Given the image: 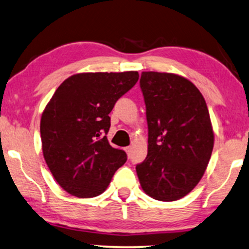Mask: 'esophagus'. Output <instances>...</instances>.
<instances>
[{
	"label": "esophagus",
	"instance_id": "34e87169",
	"mask_svg": "<svg viewBox=\"0 0 249 249\" xmlns=\"http://www.w3.org/2000/svg\"><path fill=\"white\" fill-rule=\"evenodd\" d=\"M125 151H126V153H127V155H131V152H132V148H131V146H126V148H125Z\"/></svg>",
	"mask_w": 249,
	"mask_h": 249
}]
</instances>
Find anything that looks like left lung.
<instances>
[{
    "label": "left lung",
    "instance_id": "8db88e82",
    "mask_svg": "<svg viewBox=\"0 0 249 249\" xmlns=\"http://www.w3.org/2000/svg\"><path fill=\"white\" fill-rule=\"evenodd\" d=\"M146 107L148 156L136 166L150 197L171 202L186 196L202 179L214 145L209 109L196 86L167 72H142Z\"/></svg>",
    "mask_w": 249,
    "mask_h": 249
}]
</instances>
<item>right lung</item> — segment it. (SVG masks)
<instances>
[{"label": "right lung", "mask_w": 249, "mask_h": 249, "mask_svg": "<svg viewBox=\"0 0 249 249\" xmlns=\"http://www.w3.org/2000/svg\"><path fill=\"white\" fill-rule=\"evenodd\" d=\"M139 73L87 72L69 76L56 89L40 118L41 149L57 184L89 198L106 191L126 162L106 135L114 105L138 82Z\"/></svg>", "instance_id": "obj_1"}]
</instances>
